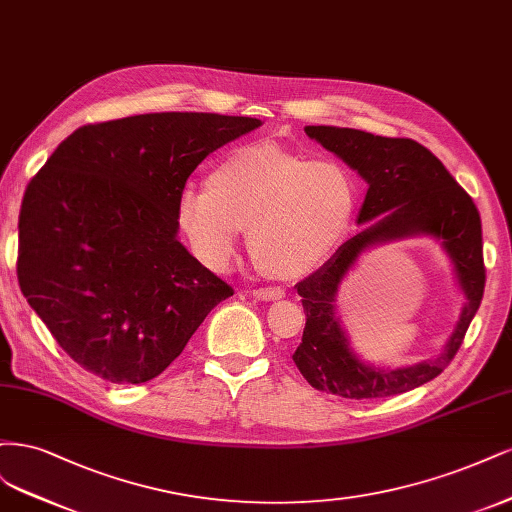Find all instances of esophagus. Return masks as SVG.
<instances>
[{
    "label": "esophagus",
    "instance_id": "34e87169",
    "mask_svg": "<svg viewBox=\"0 0 512 512\" xmlns=\"http://www.w3.org/2000/svg\"><path fill=\"white\" fill-rule=\"evenodd\" d=\"M251 295H253V298H257V300H263V302H274V300L285 298V289H280V287L253 289V291H251Z\"/></svg>",
    "mask_w": 512,
    "mask_h": 512
}]
</instances>
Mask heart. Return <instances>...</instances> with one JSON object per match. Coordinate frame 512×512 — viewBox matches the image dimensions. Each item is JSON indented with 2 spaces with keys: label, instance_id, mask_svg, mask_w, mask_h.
<instances>
[{
  "label": "heart",
  "instance_id": "1",
  "mask_svg": "<svg viewBox=\"0 0 512 512\" xmlns=\"http://www.w3.org/2000/svg\"><path fill=\"white\" fill-rule=\"evenodd\" d=\"M206 185L180 191L176 217L212 272L227 270L246 227V244L263 270L300 278L338 249L357 212V178L346 163L310 159L274 142L229 151Z\"/></svg>",
  "mask_w": 512,
  "mask_h": 512
}]
</instances>
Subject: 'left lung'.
Wrapping results in <instances>:
<instances>
[{
    "instance_id": "obj_1",
    "label": "left lung",
    "mask_w": 512,
    "mask_h": 512,
    "mask_svg": "<svg viewBox=\"0 0 512 512\" xmlns=\"http://www.w3.org/2000/svg\"><path fill=\"white\" fill-rule=\"evenodd\" d=\"M304 131L366 180L368 193L357 223H372L346 240L323 268L298 283L306 327L293 353L295 366L315 389L351 400L389 398L430 383L451 364L483 300L481 214L442 161L415 140L383 138L368 131L329 125H308ZM412 235H432L443 242L467 304L454 334L438 356L415 367L381 371L364 365L352 353L335 317V293L361 252Z\"/></svg>"
}]
</instances>
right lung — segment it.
<instances>
[{
	"mask_svg": "<svg viewBox=\"0 0 512 512\" xmlns=\"http://www.w3.org/2000/svg\"><path fill=\"white\" fill-rule=\"evenodd\" d=\"M261 125L153 112L82 125L29 180L21 291L80 368L117 385L159 376L234 295L178 242V195L200 163Z\"/></svg>",
	"mask_w": 512,
	"mask_h": 512,
	"instance_id": "obj_1",
	"label": "right lung"
}]
</instances>
